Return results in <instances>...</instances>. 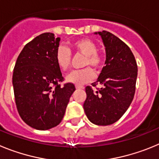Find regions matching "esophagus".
Here are the masks:
<instances>
[{
    "instance_id": "esophagus-1",
    "label": "esophagus",
    "mask_w": 159,
    "mask_h": 159,
    "mask_svg": "<svg viewBox=\"0 0 159 159\" xmlns=\"http://www.w3.org/2000/svg\"><path fill=\"white\" fill-rule=\"evenodd\" d=\"M76 89H84V87L81 86V85H76Z\"/></svg>"
}]
</instances>
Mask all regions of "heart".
<instances>
[{"instance_id":"heart-1","label":"heart","mask_w":159,"mask_h":159,"mask_svg":"<svg viewBox=\"0 0 159 159\" xmlns=\"http://www.w3.org/2000/svg\"><path fill=\"white\" fill-rule=\"evenodd\" d=\"M72 48L76 52L85 55L84 66H91L94 68H99L103 63V55L97 51V46L94 41L87 38L81 39L74 41ZM55 61L62 70L69 69L71 62V53L70 50L63 45L57 48L55 54ZM94 78V73L89 67L84 69L74 70L66 76V81L77 85H81L89 82Z\"/></svg>"}]
</instances>
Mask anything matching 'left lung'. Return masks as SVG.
Here are the masks:
<instances>
[{"label": "left lung", "instance_id": "obj_1", "mask_svg": "<svg viewBox=\"0 0 159 159\" xmlns=\"http://www.w3.org/2000/svg\"><path fill=\"white\" fill-rule=\"evenodd\" d=\"M94 34L102 39L106 60L97 81L92 84L101 87L96 91L90 86L85 88L83 108L90 122L106 126L116 122L129 108L135 95L138 67L129 47L118 37L106 31Z\"/></svg>", "mask_w": 159, "mask_h": 159}]
</instances>
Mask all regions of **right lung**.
<instances>
[{
	"label": "right lung",
	"instance_id": "1",
	"mask_svg": "<svg viewBox=\"0 0 159 159\" xmlns=\"http://www.w3.org/2000/svg\"><path fill=\"white\" fill-rule=\"evenodd\" d=\"M60 38L51 32L27 43L17 58L13 75L16 104L21 119L37 130H48L61 123L70 98L72 83L63 87V77L55 61Z\"/></svg>",
	"mask_w": 159,
	"mask_h": 159
}]
</instances>
